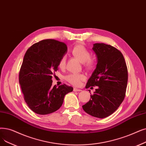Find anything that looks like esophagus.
Instances as JSON below:
<instances>
[{"instance_id":"1","label":"esophagus","mask_w":146,"mask_h":146,"mask_svg":"<svg viewBox=\"0 0 146 146\" xmlns=\"http://www.w3.org/2000/svg\"><path fill=\"white\" fill-rule=\"evenodd\" d=\"M82 90H80V89H78V88H73V91L74 92H80Z\"/></svg>"}]
</instances>
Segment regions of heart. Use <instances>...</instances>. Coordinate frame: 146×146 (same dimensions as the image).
Returning a JSON list of instances; mask_svg holds the SVG:
<instances>
[{
    "mask_svg": "<svg viewBox=\"0 0 146 146\" xmlns=\"http://www.w3.org/2000/svg\"><path fill=\"white\" fill-rule=\"evenodd\" d=\"M72 54L75 58L78 59L81 62L84 63L85 66L91 70L94 68L96 63L95 61L90 58L91 54L86 48L82 44H77L76 45L72 50ZM66 56H62L59 61V67L60 68H64L66 66ZM65 79L75 86L80 85V82L85 79V76L82 74H75L70 73L65 77Z\"/></svg>",
    "mask_w": 146,
    "mask_h": 146,
    "instance_id": "obj_1",
    "label": "heart"
}]
</instances>
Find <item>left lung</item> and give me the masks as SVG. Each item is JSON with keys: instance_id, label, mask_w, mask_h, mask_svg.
Returning a JSON list of instances; mask_svg holds the SVG:
<instances>
[{"instance_id": "8db88e82", "label": "left lung", "mask_w": 146, "mask_h": 146, "mask_svg": "<svg viewBox=\"0 0 146 146\" xmlns=\"http://www.w3.org/2000/svg\"><path fill=\"white\" fill-rule=\"evenodd\" d=\"M92 50L97 55V64L85 88L97 86L98 88L82 108L89 115L102 119L111 115L123 101L128 69L122 54L116 48L95 43Z\"/></svg>"}]
</instances>
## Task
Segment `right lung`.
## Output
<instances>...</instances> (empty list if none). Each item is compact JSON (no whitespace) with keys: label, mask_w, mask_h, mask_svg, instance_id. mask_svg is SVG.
I'll list each match as a JSON object with an SVG mask.
<instances>
[{"label":"right lung","mask_w":146,"mask_h":146,"mask_svg":"<svg viewBox=\"0 0 146 146\" xmlns=\"http://www.w3.org/2000/svg\"><path fill=\"white\" fill-rule=\"evenodd\" d=\"M67 51L64 42L45 39L33 44L25 54L19 82L25 101L35 113L44 115L56 111L66 95L73 91V87L66 84L52 86V76Z\"/></svg>","instance_id":"right-lung-1"}]
</instances>
